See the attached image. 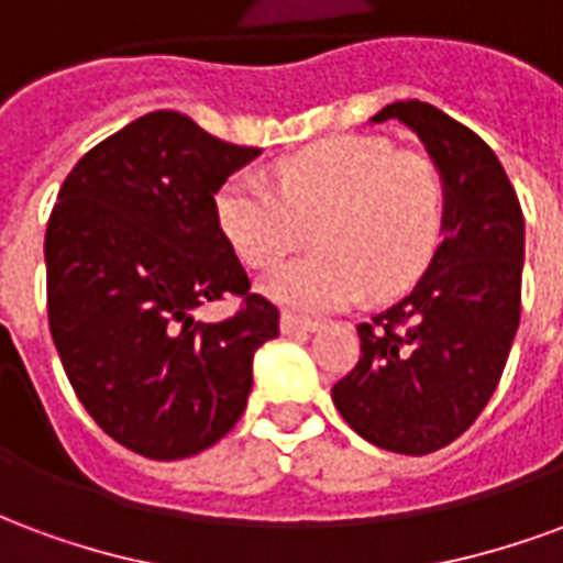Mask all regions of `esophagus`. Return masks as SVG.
<instances>
[{
  "label": "esophagus",
  "mask_w": 563,
  "mask_h": 563,
  "mask_svg": "<svg viewBox=\"0 0 563 563\" xmlns=\"http://www.w3.org/2000/svg\"><path fill=\"white\" fill-rule=\"evenodd\" d=\"M317 329H319L317 319H301V317H295V313H283L280 317L283 334H310V331H317Z\"/></svg>",
  "instance_id": "1"
}]
</instances>
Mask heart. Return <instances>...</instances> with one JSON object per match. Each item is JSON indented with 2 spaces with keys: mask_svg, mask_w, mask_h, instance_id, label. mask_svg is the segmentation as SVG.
I'll return each mask as SVG.
<instances>
[{
  "mask_svg": "<svg viewBox=\"0 0 563 563\" xmlns=\"http://www.w3.org/2000/svg\"><path fill=\"white\" fill-rule=\"evenodd\" d=\"M280 196L253 174L217 189L225 241L250 268H271L313 222L317 253L271 271L262 292L295 310H338L371 292L410 289L431 265L446 225V186L422 153L377 135L319 141L277 162Z\"/></svg>",
  "mask_w": 563,
  "mask_h": 563,
  "instance_id": "obj_1",
  "label": "heart"
}]
</instances>
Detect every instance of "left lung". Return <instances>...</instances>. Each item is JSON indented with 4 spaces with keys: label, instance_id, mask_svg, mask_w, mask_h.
<instances>
[{
    "label": "left lung",
    "instance_id": "8db88e82",
    "mask_svg": "<svg viewBox=\"0 0 563 563\" xmlns=\"http://www.w3.org/2000/svg\"><path fill=\"white\" fill-rule=\"evenodd\" d=\"M419 135L446 186L443 244L413 292L358 325V365L331 389L367 443L428 455L461 437L495 395L519 331L525 217L476 132L419 99L386 104Z\"/></svg>",
    "mask_w": 563,
    "mask_h": 563
}]
</instances>
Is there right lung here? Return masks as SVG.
Segmentation results:
<instances>
[{"instance_id": "1", "label": "right lung", "mask_w": 563, "mask_h": 563, "mask_svg": "<svg viewBox=\"0 0 563 563\" xmlns=\"http://www.w3.org/2000/svg\"><path fill=\"white\" fill-rule=\"evenodd\" d=\"M258 153L153 111L96 144L56 196L44 234L56 353L96 424L144 459H189L229 434L253 355L280 334L213 210ZM225 291L245 295L234 318L191 317Z\"/></svg>"}]
</instances>
